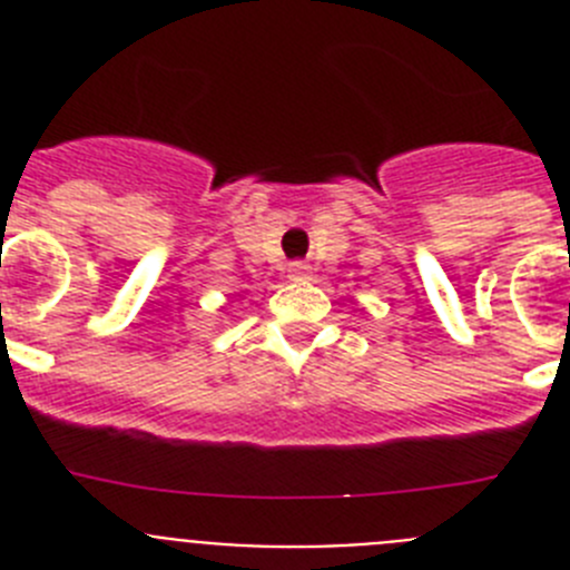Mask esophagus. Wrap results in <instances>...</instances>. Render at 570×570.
Masks as SVG:
<instances>
[{
    "instance_id": "esophagus-1",
    "label": "esophagus",
    "mask_w": 570,
    "mask_h": 570,
    "mask_svg": "<svg viewBox=\"0 0 570 570\" xmlns=\"http://www.w3.org/2000/svg\"><path fill=\"white\" fill-rule=\"evenodd\" d=\"M288 276L294 282L311 279V265H305V262H294V265H291V268H288Z\"/></svg>"
}]
</instances>
